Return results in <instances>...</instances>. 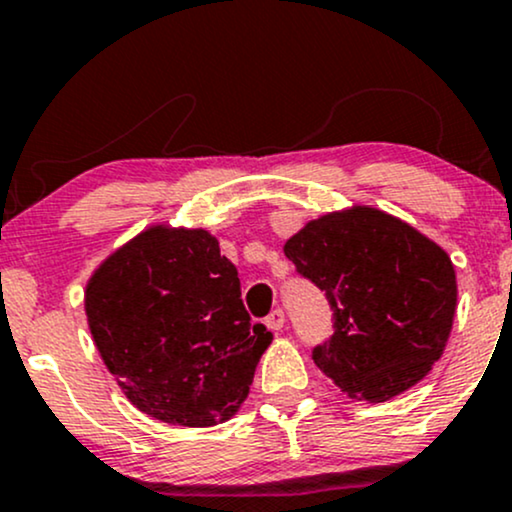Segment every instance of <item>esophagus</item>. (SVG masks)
Instances as JSON below:
<instances>
[{
	"label": "esophagus",
	"instance_id": "34e87169",
	"mask_svg": "<svg viewBox=\"0 0 512 512\" xmlns=\"http://www.w3.org/2000/svg\"><path fill=\"white\" fill-rule=\"evenodd\" d=\"M284 322H286V317H284V310H281V308L272 310V313L264 317V325H267L272 332H279L281 327H284Z\"/></svg>",
	"mask_w": 512,
	"mask_h": 512
}]
</instances>
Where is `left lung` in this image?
<instances>
[{
	"instance_id": "left-lung-1",
	"label": "left lung",
	"mask_w": 512,
	"mask_h": 512,
	"mask_svg": "<svg viewBox=\"0 0 512 512\" xmlns=\"http://www.w3.org/2000/svg\"><path fill=\"white\" fill-rule=\"evenodd\" d=\"M284 252L330 301L334 332L313 361L349 397L385 402L443 356L455 267L409 223L370 207L334 211L305 223Z\"/></svg>"
}]
</instances>
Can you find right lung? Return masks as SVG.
Returning <instances> with one entry per match:
<instances>
[{"instance_id": "right-lung-1", "label": "right lung", "mask_w": 512, "mask_h": 512, "mask_svg": "<svg viewBox=\"0 0 512 512\" xmlns=\"http://www.w3.org/2000/svg\"><path fill=\"white\" fill-rule=\"evenodd\" d=\"M93 342L129 402L163 424L214 426L248 397L272 332L252 325L211 233L146 228L86 286Z\"/></svg>"}]
</instances>
